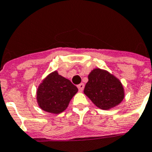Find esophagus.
Wrapping results in <instances>:
<instances>
[{
    "label": "esophagus",
    "mask_w": 152,
    "mask_h": 152,
    "mask_svg": "<svg viewBox=\"0 0 152 152\" xmlns=\"http://www.w3.org/2000/svg\"><path fill=\"white\" fill-rule=\"evenodd\" d=\"M84 86H85V85H84L83 83H81V84H79V85L77 86L78 91H80V92H82V91H83V89H84Z\"/></svg>",
    "instance_id": "obj_1"
}]
</instances>
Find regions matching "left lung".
<instances>
[{
    "label": "left lung",
    "instance_id": "left-lung-1",
    "mask_svg": "<svg viewBox=\"0 0 152 152\" xmlns=\"http://www.w3.org/2000/svg\"><path fill=\"white\" fill-rule=\"evenodd\" d=\"M84 94L102 110L118 106L124 99V89L120 81L107 70L99 68L89 74Z\"/></svg>",
    "mask_w": 152,
    "mask_h": 152
}]
</instances>
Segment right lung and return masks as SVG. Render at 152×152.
<instances>
[{"instance_id": "obj_1", "label": "right lung", "mask_w": 152, "mask_h": 152, "mask_svg": "<svg viewBox=\"0 0 152 152\" xmlns=\"http://www.w3.org/2000/svg\"><path fill=\"white\" fill-rule=\"evenodd\" d=\"M77 88L69 79L52 72L40 84L37 91V101L42 110L59 114L66 110Z\"/></svg>"}]
</instances>
